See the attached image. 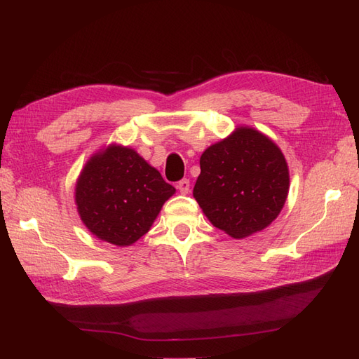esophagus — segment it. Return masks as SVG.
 <instances>
[{"mask_svg": "<svg viewBox=\"0 0 359 359\" xmlns=\"http://www.w3.org/2000/svg\"><path fill=\"white\" fill-rule=\"evenodd\" d=\"M177 187L182 194H187L190 191V181L187 178H182L181 181H178Z\"/></svg>", "mask_w": 359, "mask_h": 359, "instance_id": "1", "label": "esophagus"}]
</instances>
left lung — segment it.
<instances>
[{"label":"left lung","mask_w":359,"mask_h":359,"mask_svg":"<svg viewBox=\"0 0 359 359\" xmlns=\"http://www.w3.org/2000/svg\"><path fill=\"white\" fill-rule=\"evenodd\" d=\"M287 191L289 170L280 148L241 127L205 149L193 196L215 227L240 240L277 219Z\"/></svg>","instance_id":"left-lung-1"}]
</instances>
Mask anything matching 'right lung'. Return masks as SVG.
<instances>
[{"label": "right lung", "instance_id": "right-lung-1", "mask_svg": "<svg viewBox=\"0 0 359 359\" xmlns=\"http://www.w3.org/2000/svg\"><path fill=\"white\" fill-rule=\"evenodd\" d=\"M173 193L136 151L112 145L86 163L76 184V205L90 232L130 245L149 231Z\"/></svg>", "mask_w": 359, "mask_h": 359}]
</instances>
